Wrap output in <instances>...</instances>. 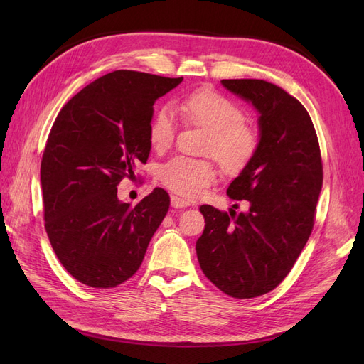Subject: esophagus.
Listing matches in <instances>:
<instances>
[{
    "instance_id": "1",
    "label": "esophagus",
    "mask_w": 364,
    "mask_h": 364,
    "mask_svg": "<svg viewBox=\"0 0 364 364\" xmlns=\"http://www.w3.org/2000/svg\"><path fill=\"white\" fill-rule=\"evenodd\" d=\"M190 203L188 202H186V200H182L181 199V197H178V196H171V206L173 208H186V206H188Z\"/></svg>"
}]
</instances>
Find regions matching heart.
I'll list each match as a JSON object with an SVG mask.
<instances>
[{
    "label": "heart",
    "mask_w": 364,
    "mask_h": 364,
    "mask_svg": "<svg viewBox=\"0 0 364 364\" xmlns=\"http://www.w3.org/2000/svg\"><path fill=\"white\" fill-rule=\"evenodd\" d=\"M183 123L206 130L202 151L214 156L226 173L245 171L259 149V135L246 121V114L237 102L213 87H200L183 95L176 105ZM147 138L151 149L167 151L176 138V123L168 109L159 107L151 115ZM159 182L182 199H194L215 181L211 159L174 156L162 164Z\"/></svg>",
    "instance_id": "b5f03b06"
}]
</instances>
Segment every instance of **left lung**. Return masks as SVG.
Wrapping results in <instances>:
<instances>
[{
    "instance_id": "left-lung-1",
    "label": "left lung",
    "mask_w": 364,
    "mask_h": 364,
    "mask_svg": "<svg viewBox=\"0 0 364 364\" xmlns=\"http://www.w3.org/2000/svg\"><path fill=\"white\" fill-rule=\"evenodd\" d=\"M259 112V149L226 194L247 200L249 213L199 209L205 229L196 252L205 277L235 299L277 289L311 235L323 182L321 147L302 103L257 79L222 80Z\"/></svg>"
}]
</instances>
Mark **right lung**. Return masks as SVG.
<instances>
[{
    "instance_id": "right-lung-1",
    "label": "right lung",
    "mask_w": 364,
    "mask_h": 364,
    "mask_svg": "<svg viewBox=\"0 0 364 364\" xmlns=\"http://www.w3.org/2000/svg\"><path fill=\"white\" fill-rule=\"evenodd\" d=\"M183 79L118 70L85 86L62 107L41 162L46 230L74 279L112 289L134 277L170 196L155 188L138 205L117 186L150 153L153 105Z\"/></svg>"
}]
</instances>
